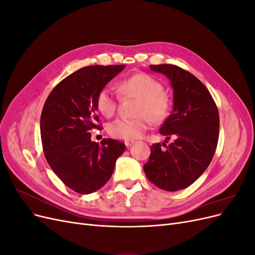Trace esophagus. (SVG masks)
<instances>
[{"mask_svg": "<svg viewBox=\"0 0 255 255\" xmlns=\"http://www.w3.org/2000/svg\"><path fill=\"white\" fill-rule=\"evenodd\" d=\"M125 143L127 146H129L132 143H134V140H125Z\"/></svg>", "mask_w": 255, "mask_h": 255, "instance_id": "esophagus-1", "label": "esophagus"}]
</instances>
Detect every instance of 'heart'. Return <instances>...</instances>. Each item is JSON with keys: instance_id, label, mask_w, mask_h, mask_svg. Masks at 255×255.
<instances>
[{"instance_id": "heart-1", "label": "heart", "mask_w": 255, "mask_h": 255, "mask_svg": "<svg viewBox=\"0 0 255 255\" xmlns=\"http://www.w3.org/2000/svg\"><path fill=\"white\" fill-rule=\"evenodd\" d=\"M121 94L128 98H135L133 118H119L111 122L109 134L118 139L133 140L140 137L148 128L149 121L160 125L171 110L170 98L164 92V86L159 81L146 73H136L119 84ZM97 110L105 117H112L117 109V100L110 87L99 90L96 98Z\"/></svg>"}]
</instances>
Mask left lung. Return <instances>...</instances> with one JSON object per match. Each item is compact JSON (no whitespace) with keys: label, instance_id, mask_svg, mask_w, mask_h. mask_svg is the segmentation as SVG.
Masks as SVG:
<instances>
[{"label":"left lung","instance_id":"obj_1","mask_svg":"<svg viewBox=\"0 0 255 255\" xmlns=\"http://www.w3.org/2000/svg\"><path fill=\"white\" fill-rule=\"evenodd\" d=\"M150 67L167 75L173 87V112L159 133L174 140L166 150L153 143L143 170L158 188L180 190L194 183L212 161L219 138V113L210 91L194 74L175 65Z\"/></svg>","mask_w":255,"mask_h":255}]
</instances>
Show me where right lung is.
<instances>
[{"instance_id":"add662e5","label":"right lung","mask_w":255,"mask_h":255,"mask_svg":"<svg viewBox=\"0 0 255 255\" xmlns=\"http://www.w3.org/2000/svg\"><path fill=\"white\" fill-rule=\"evenodd\" d=\"M125 65L88 66L68 75L45 100L40 134L45 159L67 187L88 195L103 187L126 144L115 139L91 141L90 130L102 128L96 98Z\"/></svg>"}]
</instances>
